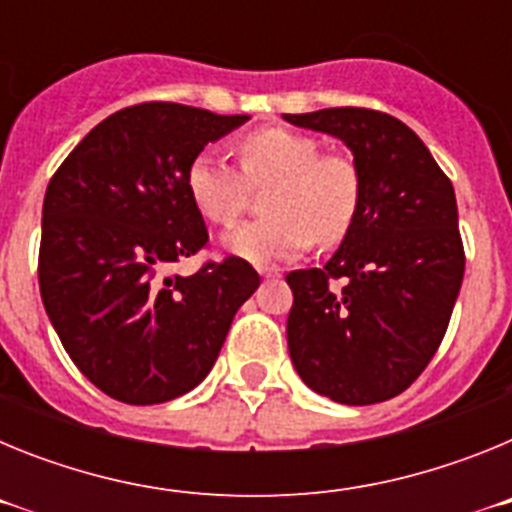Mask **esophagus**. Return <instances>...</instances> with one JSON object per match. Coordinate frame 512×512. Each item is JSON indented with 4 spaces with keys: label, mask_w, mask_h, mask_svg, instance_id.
Segmentation results:
<instances>
[{
    "label": "esophagus",
    "mask_w": 512,
    "mask_h": 512,
    "mask_svg": "<svg viewBox=\"0 0 512 512\" xmlns=\"http://www.w3.org/2000/svg\"><path fill=\"white\" fill-rule=\"evenodd\" d=\"M259 274L264 279H274V277H279V274H282V271L277 269V266H259Z\"/></svg>",
    "instance_id": "esophagus-1"
}]
</instances>
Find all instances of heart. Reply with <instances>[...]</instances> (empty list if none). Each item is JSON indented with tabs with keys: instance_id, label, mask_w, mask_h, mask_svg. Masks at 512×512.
Masks as SVG:
<instances>
[{
	"instance_id": "heart-1",
	"label": "heart",
	"mask_w": 512,
	"mask_h": 512,
	"mask_svg": "<svg viewBox=\"0 0 512 512\" xmlns=\"http://www.w3.org/2000/svg\"><path fill=\"white\" fill-rule=\"evenodd\" d=\"M241 171L210 151L187 166V192L205 220L230 228L246 212L251 189L269 184V217L241 225L228 248L256 264L292 259L318 238L343 241L361 207V171L346 153L320 151V143L289 128H261L238 140Z\"/></svg>"
}]
</instances>
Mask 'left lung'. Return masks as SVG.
Masks as SVG:
<instances>
[{"mask_svg": "<svg viewBox=\"0 0 512 512\" xmlns=\"http://www.w3.org/2000/svg\"><path fill=\"white\" fill-rule=\"evenodd\" d=\"M336 135L361 171L354 228L323 269L287 274L289 356L302 382L341 405H374L420 377L464 279L454 187L413 130L366 107L284 115Z\"/></svg>", "mask_w": 512, "mask_h": 512, "instance_id": "left-lung-1", "label": "left lung"}]
</instances>
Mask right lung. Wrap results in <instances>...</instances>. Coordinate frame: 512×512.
<instances>
[{
  "instance_id": "1",
  "label": "right lung",
  "mask_w": 512,
  "mask_h": 512,
  "mask_svg": "<svg viewBox=\"0 0 512 512\" xmlns=\"http://www.w3.org/2000/svg\"><path fill=\"white\" fill-rule=\"evenodd\" d=\"M246 120L133 104L89 130L45 189L40 297L66 354L104 395L156 405L194 390L259 287L238 256L166 277L210 238L189 200V161Z\"/></svg>"
}]
</instances>
